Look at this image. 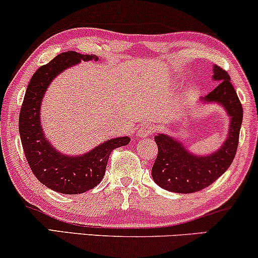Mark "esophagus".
Returning <instances> with one entry per match:
<instances>
[{"mask_svg":"<svg viewBox=\"0 0 258 258\" xmlns=\"http://www.w3.org/2000/svg\"><path fill=\"white\" fill-rule=\"evenodd\" d=\"M155 132V126L152 123H146L144 125H141L136 132V136L139 139H145L151 136Z\"/></svg>","mask_w":258,"mask_h":258,"instance_id":"34e87169","label":"esophagus"}]
</instances>
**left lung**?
<instances>
[{
  "instance_id": "8db88e82",
  "label": "left lung",
  "mask_w": 258,
  "mask_h": 258,
  "mask_svg": "<svg viewBox=\"0 0 258 258\" xmlns=\"http://www.w3.org/2000/svg\"><path fill=\"white\" fill-rule=\"evenodd\" d=\"M213 80L220 82L211 93L201 98V101L220 104L226 110L231 117L227 139L217 152L203 157L190 153L182 142L172 136H155L158 155L152 167V177L159 186L168 191L191 194L205 189L226 172L236 157L243 122V106L228 73L214 66Z\"/></svg>"
}]
</instances>
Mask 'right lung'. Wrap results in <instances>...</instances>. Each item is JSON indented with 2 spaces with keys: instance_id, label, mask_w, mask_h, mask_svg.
Wrapping results in <instances>:
<instances>
[{
  "instance_id": "add662e5",
  "label": "right lung",
  "mask_w": 258,
  "mask_h": 258,
  "mask_svg": "<svg viewBox=\"0 0 258 258\" xmlns=\"http://www.w3.org/2000/svg\"><path fill=\"white\" fill-rule=\"evenodd\" d=\"M98 61L95 55L63 52L41 66L27 86L19 116V133L32 172L44 185L61 194L76 195L93 189L103 179L107 160L114 148L128 145V136L107 140L82 155H64L52 147L40 125V105L57 75L81 61Z\"/></svg>"
}]
</instances>
